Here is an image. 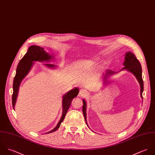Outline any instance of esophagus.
<instances>
[{
  "label": "esophagus",
  "instance_id": "esophagus-1",
  "mask_svg": "<svg viewBox=\"0 0 155 155\" xmlns=\"http://www.w3.org/2000/svg\"><path fill=\"white\" fill-rule=\"evenodd\" d=\"M87 94V92L86 89H81L80 91V95L81 96H86Z\"/></svg>",
  "mask_w": 155,
  "mask_h": 155
}]
</instances>
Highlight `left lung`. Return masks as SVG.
I'll return each instance as SVG.
<instances>
[{
  "label": "left lung",
  "instance_id": "8db88e82",
  "mask_svg": "<svg viewBox=\"0 0 155 155\" xmlns=\"http://www.w3.org/2000/svg\"><path fill=\"white\" fill-rule=\"evenodd\" d=\"M124 68H123L121 71L122 70H126L131 73H132L134 76L137 79L138 81L140 83L141 90H140V94L141 97L143 99V92L144 90V85H143V80L142 78V68L138 60L136 58L135 56L131 53L130 51L127 52L125 54L124 57ZM115 73H117V72H114L111 70H108L105 72V75L104 76V81L105 83L107 82V77H109ZM83 113L84 116V119L86 120V123L87 125V120H86V103L84 99H83Z\"/></svg>",
  "mask_w": 155,
  "mask_h": 155
}]
</instances>
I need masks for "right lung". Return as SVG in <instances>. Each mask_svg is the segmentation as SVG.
<instances>
[{"label": "right lung", "instance_id": "obj_1", "mask_svg": "<svg viewBox=\"0 0 155 155\" xmlns=\"http://www.w3.org/2000/svg\"><path fill=\"white\" fill-rule=\"evenodd\" d=\"M53 58V56L50 55L47 53L44 48L39 46L31 45V46L26 54L23 56V58L20 60L16 70V74L14 79L13 82V94L12 96V107L14 110V106L15 105L16 100L17 98V95L18 93V89L21 81L30 72L31 67L33 66V62L35 61L38 62H50V61ZM45 66L50 68H54L56 65L53 64H45ZM79 92V89L76 87L70 91L68 92L65 94L63 96L62 99V117L57 124V126L51 131L47 132V134L51 133L56 130L61 126V124L63 121L65 115L71 104L72 99L76 97Z\"/></svg>", "mask_w": 155, "mask_h": 155}]
</instances>
